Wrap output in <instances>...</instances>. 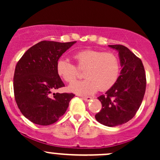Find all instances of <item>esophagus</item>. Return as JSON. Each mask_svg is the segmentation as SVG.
<instances>
[{
    "mask_svg": "<svg viewBox=\"0 0 160 160\" xmlns=\"http://www.w3.org/2000/svg\"><path fill=\"white\" fill-rule=\"evenodd\" d=\"M82 99H83L84 101H86V102H89V101L91 100L92 98V97H89V96H88V97H86V96H82V98H81Z\"/></svg>",
    "mask_w": 160,
    "mask_h": 160,
    "instance_id": "1",
    "label": "esophagus"
}]
</instances>
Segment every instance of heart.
Masks as SVG:
<instances>
[{
    "label": "heart",
    "mask_w": 160,
    "mask_h": 160,
    "mask_svg": "<svg viewBox=\"0 0 160 160\" xmlns=\"http://www.w3.org/2000/svg\"><path fill=\"white\" fill-rule=\"evenodd\" d=\"M80 69H85L83 80L75 81L69 86L71 92L81 95L92 94L97 90L110 89L117 82L120 73V62L112 52L95 49H83L74 55ZM57 73L65 82H73L78 76L76 66L66 58L57 62Z\"/></svg>",
    "instance_id": "obj_1"
}]
</instances>
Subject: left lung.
<instances>
[{
  "label": "left lung",
  "mask_w": 160,
  "mask_h": 160,
  "mask_svg": "<svg viewBox=\"0 0 160 160\" xmlns=\"http://www.w3.org/2000/svg\"><path fill=\"white\" fill-rule=\"evenodd\" d=\"M119 52L122 70L116 83L105 94L98 97L102 103L96 120L113 127L133 118L140 108L146 89V75L142 62L122 45H109Z\"/></svg>",
  "instance_id": "1"
}]
</instances>
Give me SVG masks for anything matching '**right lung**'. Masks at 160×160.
I'll return each mask as SVG.
<instances>
[{
    "instance_id": "1",
    "label": "right lung",
    "mask_w": 160,
    "mask_h": 160,
    "mask_svg": "<svg viewBox=\"0 0 160 160\" xmlns=\"http://www.w3.org/2000/svg\"><path fill=\"white\" fill-rule=\"evenodd\" d=\"M76 41L43 40L24 53L16 66L13 90L18 108L28 120L48 126L64 115L73 93H52L65 86L57 73V62Z\"/></svg>"
}]
</instances>
